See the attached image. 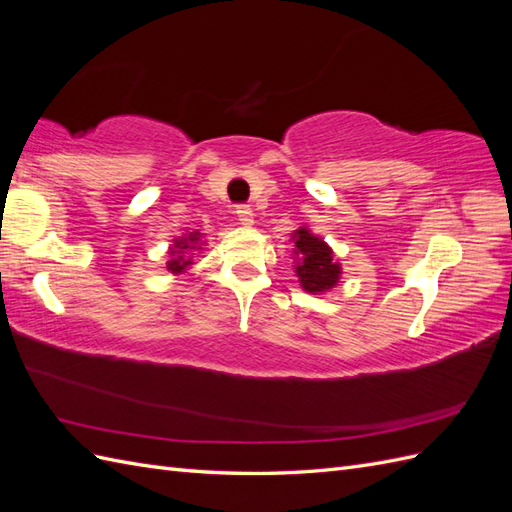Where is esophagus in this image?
<instances>
[{
  "label": "esophagus",
  "instance_id": "1",
  "mask_svg": "<svg viewBox=\"0 0 512 512\" xmlns=\"http://www.w3.org/2000/svg\"><path fill=\"white\" fill-rule=\"evenodd\" d=\"M235 213H237V218H239V222L243 226H252L254 224V211L247 207V205H239Z\"/></svg>",
  "mask_w": 512,
  "mask_h": 512
}]
</instances>
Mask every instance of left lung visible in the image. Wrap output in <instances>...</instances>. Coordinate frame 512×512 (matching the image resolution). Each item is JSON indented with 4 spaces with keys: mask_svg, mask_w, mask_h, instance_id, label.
<instances>
[{
    "mask_svg": "<svg viewBox=\"0 0 512 512\" xmlns=\"http://www.w3.org/2000/svg\"><path fill=\"white\" fill-rule=\"evenodd\" d=\"M294 258H297V273L299 282L305 292L322 294L337 286L342 267L333 260V250L320 237L312 235V230L305 226L294 230Z\"/></svg>",
    "mask_w": 512,
    "mask_h": 512,
    "instance_id": "8db88e82",
    "label": "left lung"
}]
</instances>
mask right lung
<instances>
[{
  "instance_id": "right-lung-1",
  "label": "right lung",
  "mask_w": 512,
  "mask_h": 512,
  "mask_svg": "<svg viewBox=\"0 0 512 512\" xmlns=\"http://www.w3.org/2000/svg\"><path fill=\"white\" fill-rule=\"evenodd\" d=\"M192 250H200V232H190V235L175 239V245L168 252L170 260L166 262V269L175 275L185 273V269L192 265V258L188 256Z\"/></svg>"
}]
</instances>
